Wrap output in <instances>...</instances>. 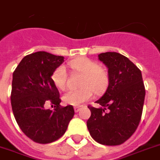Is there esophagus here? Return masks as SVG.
I'll return each instance as SVG.
<instances>
[{
  "label": "esophagus",
  "instance_id": "34e87169",
  "mask_svg": "<svg viewBox=\"0 0 160 160\" xmlns=\"http://www.w3.org/2000/svg\"><path fill=\"white\" fill-rule=\"evenodd\" d=\"M80 109H81V107H80V106H75V107L73 108V110H74V111H75V112H79V111H80Z\"/></svg>",
  "mask_w": 160,
  "mask_h": 160
}]
</instances>
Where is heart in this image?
Masks as SVG:
<instances>
[{
	"instance_id": "b5f03b06",
	"label": "heart",
	"mask_w": 160,
	"mask_h": 160,
	"mask_svg": "<svg viewBox=\"0 0 160 160\" xmlns=\"http://www.w3.org/2000/svg\"><path fill=\"white\" fill-rule=\"evenodd\" d=\"M68 65L73 70L83 74L80 80V86L83 87L76 90L68 91L62 97L63 102L66 104L73 106L80 105L92 98V91L91 88L96 93H99L107 87V72L98 66L96 62L87 57H82L71 61ZM67 78L66 68L62 65L57 67L51 75L54 85L61 90L66 87Z\"/></svg>"
}]
</instances>
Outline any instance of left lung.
Here are the masks:
<instances>
[{"mask_svg":"<svg viewBox=\"0 0 160 160\" xmlns=\"http://www.w3.org/2000/svg\"><path fill=\"white\" fill-rule=\"evenodd\" d=\"M108 68L107 90L97 100L100 105H89L91 117L87 128L91 136L102 145L122 144L134 134L140 121L145 99L141 70L126 56L117 52L98 55Z\"/></svg>","mask_w":160,"mask_h":160,"instance_id":"1","label":"left lung"}]
</instances>
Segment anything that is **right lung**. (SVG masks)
I'll return each instance as SVG.
<instances>
[{"instance_id":"obj_1","label":"right lung","mask_w":160,"mask_h":160,"mask_svg":"<svg viewBox=\"0 0 160 160\" xmlns=\"http://www.w3.org/2000/svg\"><path fill=\"white\" fill-rule=\"evenodd\" d=\"M63 62V56L38 51L25 56L12 73L13 116L23 133L37 143H51L62 137L74 115L72 105L60 104L59 92L51 80ZM47 103L55 104V109L46 110Z\"/></svg>"}]
</instances>
